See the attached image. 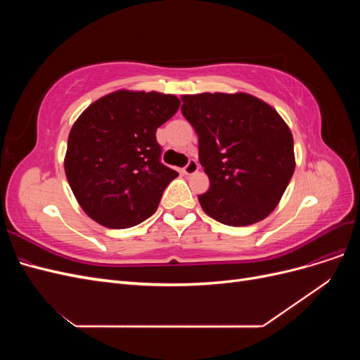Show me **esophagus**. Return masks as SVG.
Here are the masks:
<instances>
[{"instance_id": "1", "label": "esophagus", "mask_w": 360, "mask_h": 360, "mask_svg": "<svg viewBox=\"0 0 360 360\" xmlns=\"http://www.w3.org/2000/svg\"><path fill=\"white\" fill-rule=\"evenodd\" d=\"M198 171V162L195 159H189V162L186 163V167L183 168V172L186 174V176H192V174H195Z\"/></svg>"}]
</instances>
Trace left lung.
I'll use <instances>...</instances> for the list:
<instances>
[{
	"label": "left lung",
	"mask_w": 360,
	"mask_h": 360,
	"mask_svg": "<svg viewBox=\"0 0 360 360\" xmlns=\"http://www.w3.org/2000/svg\"><path fill=\"white\" fill-rule=\"evenodd\" d=\"M181 101L210 179L209 191L198 195L202 210L230 226L263 221L275 210L296 167L284 120L246 93H202Z\"/></svg>",
	"instance_id": "1"
}]
</instances>
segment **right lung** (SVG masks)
Here are the masks:
<instances>
[{
    "mask_svg": "<svg viewBox=\"0 0 360 360\" xmlns=\"http://www.w3.org/2000/svg\"><path fill=\"white\" fill-rule=\"evenodd\" d=\"M172 94L120 90L91 103L73 124L64 169L91 219L123 230L153 214L179 176L160 162L156 130L177 112Z\"/></svg>",
    "mask_w": 360,
    "mask_h": 360,
    "instance_id": "right-lung-1",
    "label": "right lung"
}]
</instances>
